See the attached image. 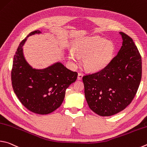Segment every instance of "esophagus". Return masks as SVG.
Returning <instances> with one entry per match:
<instances>
[{"label":"esophagus","mask_w":147,"mask_h":147,"mask_svg":"<svg viewBox=\"0 0 147 147\" xmlns=\"http://www.w3.org/2000/svg\"><path fill=\"white\" fill-rule=\"evenodd\" d=\"M83 76H84V74H83V73H79L78 74V79L80 80H82V78H83Z\"/></svg>","instance_id":"1"}]
</instances>
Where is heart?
<instances>
[{
  "mask_svg": "<svg viewBox=\"0 0 147 147\" xmlns=\"http://www.w3.org/2000/svg\"><path fill=\"white\" fill-rule=\"evenodd\" d=\"M114 52L113 42L95 35L77 40L74 44V51L69 53V58L74 63H77L80 60L79 54L84 57L85 67L90 71H98L109 64L113 58Z\"/></svg>",
  "mask_w": 147,
  "mask_h": 147,
  "instance_id": "1",
  "label": "heart"
}]
</instances>
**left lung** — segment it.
Masks as SVG:
<instances>
[{
	"mask_svg": "<svg viewBox=\"0 0 147 147\" xmlns=\"http://www.w3.org/2000/svg\"><path fill=\"white\" fill-rule=\"evenodd\" d=\"M121 49L102 70L83 77L89 108L101 116H110L127 107L140 84L142 62L133 40L123 32Z\"/></svg>",
	"mask_w": 147,
	"mask_h": 147,
	"instance_id": "obj_1",
	"label": "left lung"
}]
</instances>
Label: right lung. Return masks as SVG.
<instances>
[{
    "label": "right lung",
    "mask_w": 147,
    "mask_h": 147,
    "mask_svg": "<svg viewBox=\"0 0 147 147\" xmlns=\"http://www.w3.org/2000/svg\"><path fill=\"white\" fill-rule=\"evenodd\" d=\"M40 33L39 30L31 32L20 43L13 58L11 81L13 90L26 108L34 113L47 114L62 105L67 88L76 81L78 73L60 62L42 69L29 64L22 46L28 37Z\"/></svg>",
    "instance_id": "right-lung-1"
}]
</instances>
